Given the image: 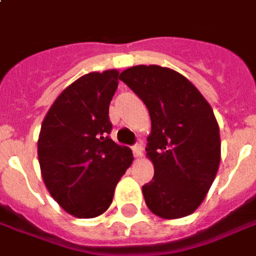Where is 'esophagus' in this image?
<instances>
[{"label":"esophagus","mask_w":256,"mask_h":256,"mask_svg":"<svg viewBox=\"0 0 256 256\" xmlns=\"http://www.w3.org/2000/svg\"><path fill=\"white\" fill-rule=\"evenodd\" d=\"M133 155L134 158H141L142 156V146L141 144H136V146H133Z\"/></svg>","instance_id":"1"}]
</instances>
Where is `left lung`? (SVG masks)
Listing matches in <instances>:
<instances>
[{
	"label": "left lung",
	"mask_w": 256,
	"mask_h": 256,
	"mask_svg": "<svg viewBox=\"0 0 256 256\" xmlns=\"http://www.w3.org/2000/svg\"><path fill=\"white\" fill-rule=\"evenodd\" d=\"M120 80L151 116L146 158L152 182L142 186L148 209L162 219L191 215L202 204L220 164V133L208 101L187 78L158 65L132 66Z\"/></svg>",
	"instance_id": "obj_1"
}]
</instances>
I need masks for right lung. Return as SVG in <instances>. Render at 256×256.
Masks as SVG:
<instances>
[{
    "label": "right lung",
    "mask_w": 256,
    "mask_h": 256,
    "mask_svg": "<svg viewBox=\"0 0 256 256\" xmlns=\"http://www.w3.org/2000/svg\"><path fill=\"white\" fill-rule=\"evenodd\" d=\"M119 78L116 69L83 74L56 97L41 123L37 154L44 184L78 219L110 208L116 184L133 162L132 150L108 137Z\"/></svg>",
    "instance_id": "add662e5"
}]
</instances>
